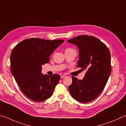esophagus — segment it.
Instances as JSON below:
<instances>
[{
    "mask_svg": "<svg viewBox=\"0 0 126 126\" xmlns=\"http://www.w3.org/2000/svg\"><path fill=\"white\" fill-rule=\"evenodd\" d=\"M66 77V75H65V74H62L61 75V78H65Z\"/></svg>",
    "mask_w": 126,
    "mask_h": 126,
    "instance_id": "1",
    "label": "esophagus"
}]
</instances>
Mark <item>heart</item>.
<instances>
[{
    "label": "heart",
    "instance_id": "obj_1",
    "mask_svg": "<svg viewBox=\"0 0 126 126\" xmlns=\"http://www.w3.org/2000/svg\"><path fill=\"white\" fill-rule=\"evenodd\" d=\"M70 49V48H67V49ZM67 49H66V50H67Z\"/></svg>",
    "mask_w": 126,
    "mask_h": 126
}]
</instances>
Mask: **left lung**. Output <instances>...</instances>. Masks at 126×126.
I'll return each instance as SVG.
<instances>
[{
	"label": "left lung",
	"instance_id": "left-lung-1",
	"mask_svg": "<svg viewBox=\"0 0 126 126\" xmlns=\"http://www.w3.org/2000/svg\"><path fill=\"white\" fill-rule=\"evenodd\" d=\"M67 42L77 46L79 51L77 67L86 70L82 80L72 77L69 92L78 101L90 102L101 94L110 75V52L104 43L93 36H78Z\"/></svg>",
	"mask_w": 126,
	"mask_h": 126
}]
</instances>
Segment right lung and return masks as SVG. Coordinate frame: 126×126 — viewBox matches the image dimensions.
<instances>
[{"instance_id":"1","label":"right lung","mask_w":126,"mask_h":126,"mask_svg":"<svg viewBox=\"0 0 126 126\" xmlns=\"http://www.w3.org/2000/svg\"><path fill=\"white\" fill-rule=\"evenodd\" d=\"M64 40H46L38 38L24 40L13 49L10 69L17 85L25 96L36 102L47 100L53 94L60 75H43L42 65Z\"/></svg>"}]
</instances>
